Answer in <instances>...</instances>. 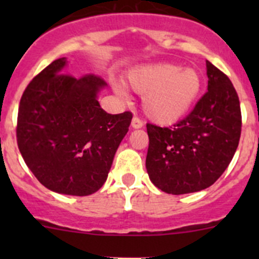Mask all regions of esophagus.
I'll use <instances>...</instances> for the list:
<instances>
[{
  "label": "esophagus",
  "mask_w": 259,
  "mask_h": 259,
  "mask_svg": "<svg viewBox=\"0 0 259 259\" xmlns=\"http://www.w3.org/2000/svg\"><path fill=\"white\" fill-rule=\"evenodd\" d=\"M143 125H144V124H143V121L139 119V117H138V116L133 117L132 126L134 127V129H140V127H143Z\"/></svg>",
  "instance_id": "34e87169"
}]
</instances>
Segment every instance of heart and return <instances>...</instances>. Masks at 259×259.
Wrapping results in <instances>:
<instances>
[{"label":"heart","mask_w":259,"mask_h":259,"mask_svg":"<svg viewBox=\"0 0 259 259\" xmlns=\"http://www.w3.org/2000/svg\"><path fill=\"white\" fill-rule=\"evenodd\" d=\"M127 83L135 93L144 95L143 109L149 119L158 124H173L182 119L202 90V77L194 69H182L179 65L160 62L132 70ZM120 95L126 91L116 85Z\"/></svg>","instance_id":"obj_1"}]
</instances>
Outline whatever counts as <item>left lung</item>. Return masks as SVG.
<instances>
[{
	"mask_svg": "<svg viewBox=\"0 0 259 259\" xmlns=\"http://www.w3.org/2000/svg\"><path fill=\"white\" fill-rule=\"evenodd\" d=\"M208 91L171 127L146 124V170L169 194L210 187L228 168L238 148L242 113L238 94L223 71L207 61Z\"/></svg>",
	"mask_w": 259,
	"mask_h": 259,
	"instance_id": "8db88e82",
	"label": "left lung"
}]
</instances>
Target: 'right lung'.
Instances as JSON below:
<instances>
[{
  "label": "right lung",
  "instance_id": "right-lung-1",
  "mask_svg": "<svg viewBox=\"0 0 259 259\" xmlns=\"http://www.w3.org/2000/svg\"><path fill=\"white\" fill-rule=\"evenodd\" d=\"M66 57L36 75L21 96L16 138L26 165L52 192L89 195L108 178L133 114H108L99 104L106 85L93 74L64 71Z\"/></svg>",
  "mask_w": 259,
  "mask_h": 259
}]
</instances>
